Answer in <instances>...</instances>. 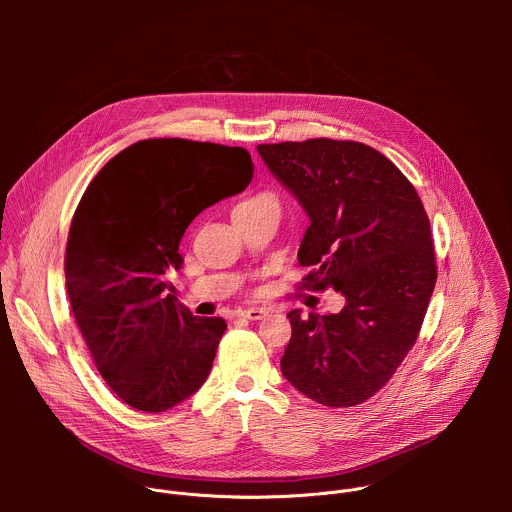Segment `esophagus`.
I'll list each match as a JSON object with an SVG mask.
<instances>
[{
    "label": "esophagus",
    "instance_id": "34e87169",
    "mask_svg": "<svg viewBox=\"0 0 512 512\" xmlns=\"http://www.w3.org/2000/svg\"><path fill=\"white\" fill-rule=\"evenodd\" d=\"M267 312L263 308H249V310H243L241 316L247 318V320H261Z\"/></svg>",
    "mask_w": 512,
    "mask_h": 512
}]
</instances>
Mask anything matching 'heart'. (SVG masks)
Wrapping results in <instances>:
<instances>
[{
    "instance_id": "1",
    "label": "heart",
    "mask_w": 512,
    "mask_h": 512,
    "mask_svg": "<svg viewBox=\"0 0 512 512\" xmlns=\"http://www.w3.org/2000/svg\"><path fill=\"white\" fill-rule=\"evenodd\" d=\"M269 200H275V198H273L271 194H255V196H249V198H245V200H241V202L235 204L233 214L247 212V210H251V208H255V206H259V204H263V202H269Z\"/></svg>"
}]
</instances>
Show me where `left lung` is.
I'll use <instances>...</instances> for the list:
<instances>
[{
	"instance_id": "1",
	"label": "left lung",
	"mask_w": 512,
	"mask_h": 512,
	"mask_svg": "<svg viewBox=\"0 0 512 512\" xmlns=\"http://www.w3.org/2000/svg\"><path fill=\"white\" fill-rule=\"evenodd\" d=\"M310 227L304 285L346 298L338 314H287L281 373L326 407H354L395 375L415 344L437 267L429 218L413 184L371 145L328 137L257 145Z\"/></svg>"
}]
</instances>
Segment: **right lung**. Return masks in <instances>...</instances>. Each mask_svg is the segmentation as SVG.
I'll return each mask as SVG.
<instances>
[{"instance_id":"add662e5","label":"right lung","mask_w":512,"mask_h":512,"mask_svg":"<svg viewBox=\"0 0 512 512\" xmlns=\"http://www.w3.org/2000/svg\"><path fill=\"white\" fill-rule=\"evenodd\" d=\"M251 154L221 143L137 141L87 186L72 216L64 275L72 314L111 391L162 413L206 381L227 322L198 318L166 294L188 225L243 192Z\"/></svg>"}]
</instances>
